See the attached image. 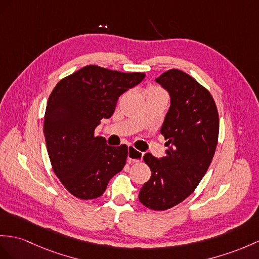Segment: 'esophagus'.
Instances as JSON below:
<instances>
[{
	"instance_id": "esophagus-1",
	"label": "esophagus",
	"mask_w": 259,
	"mask_h": 259,
	"mask_svg": "<svg viewBox=\"0 0 259 259\" xmlns=\"http://www.w3.org/2000/svg\"><path fill=\"white\" fill-rule=\"evenodd\" d=\"M143 158V153L140 150L134 148V146H128V154H127V159L130 163L138 162L141 161Z\"/></svg>"
}]
</instances>
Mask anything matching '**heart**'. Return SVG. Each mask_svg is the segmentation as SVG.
I'll return each instance as SVG.
<instances>
[{
	"instance_id": "obj_1",
	"label": "heart",
	"mask_w": 259,
	"mask_h": 259,
	"mask_svg": "<svg viewBox=\"0 0 259 259\" xmlns=\"http://www.w3.org/2000/svg\"><path fill=\"white\" fill-rule=\"evenodd\" d=\"M155 96H165L160 89H158L157 87H153L149 89V97H155Z\"/></svg>"
}]
</instances>
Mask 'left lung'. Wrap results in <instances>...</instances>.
I'll list each match as a JSON object with an SVG mask.
<instances>
[{
    "instance_id": "obj_1",
    "label": "left lung",
    "mask_w": 259,
    "mask_h": 259,
    "mask_svg": "<svg viewBox=\"0 0 259 259\" xmlns=\"http://www.w3.org/2000/svg\"><path fill=\"white\" fill-rule=\"evenodd\" d=\"M156 82L170 96L160 128L167 149L161 158L144 155L151 177L138 199L150 210L165 211L187 199L205 175L218 145L219 113L210 92L184 71L171 69Z\"/></svg>"
}]
</instances>
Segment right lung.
<instances>
[{
  "label": "right lung",
  "instance_id": "obj_1",
  "mask_svg": "<svg viewBox=\"0 0 259 259\" xmlns=\"http://www.w3.org/2000/svg\"><path fill=\"white\" fill-rule=\"evenodd\" d=\"M144 78L142 72L90 65L60 80L49 96L44 121L47 151L54 172L74 197L99 198L124 168L127 146H109L94 130L113 115L119 96Z\"/></svg>",
  "mask_w": 259,
  "mask_h": 259
}]
</instances>
